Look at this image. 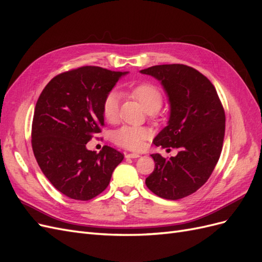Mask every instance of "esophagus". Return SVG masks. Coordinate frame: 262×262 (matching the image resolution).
I'll list each match as a JSON object with an SVG mask.
<instances>
[{"mask_svg": "<svg viewBox=\"0 0 262 262\" xmlns=\"http://www.w3.org/2000/svg\"><path fill=\"white\" fill-rule=\"evenodd\" d=\"M140 157V154L138 153H128L125 154V158H138Z\"/></svg>", "mask_w": 262, "mask_h": 262, "instance_id": "34e87169", "label": "esophagus"}]
</instances>
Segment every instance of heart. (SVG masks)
Listing matches in <instances>:
<instances>
[{
	"mask_svg": "<svg viewBox=\"0 0 262 262\" xmlns=\"http://www.w3.org/2000/svg\"><path fill=\"white\" fill-rule=\"evenodd\" d=\"M130 96L138 100L147 113L155 116L163 105L162 91L152 83H141L130 90ZM102 116L110 123H115L119 117V95L112 91L105 95L101 102ZM150 131L143 126L123 125L114 133V142L119 146L131 150H140L144 147Z\"/></svg>",
	"mask_w": 262,
	"mask_h": 262,
	"instance_id": "1",
	"label": "heart"
}]
</instances>
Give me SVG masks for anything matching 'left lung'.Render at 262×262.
Segmentation results:
<instances>
[{
  "instance_id": "obj_1",
  "label": "left lung",
  "mask_w": 262,
  "mask_h": 262,
  "mask_svg": "<svg viewBox=\"0 0 262 262\" xmlns=\"http://www.w3.org/2000/svg\"><path fill=\"white\" fill-rule=\"evenodd\" d=\"M141 73L161 81L170 102L168 125L153 143L178 149L170 158L150 155L155 168L145 184L163 199H182L208 181L219 162L225 134L224 108L209 78L191 67L162 64Z\"/></svg>"
}]
</instances>
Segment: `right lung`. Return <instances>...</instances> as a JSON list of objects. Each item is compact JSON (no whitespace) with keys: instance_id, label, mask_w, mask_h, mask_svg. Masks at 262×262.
I'll list each match as a JSON object with an SVG mask.
<instances>
[{"instance_id":"1","label":"right lung","mask_w":262,"mask_h":262,"mask_svg":"<svg viewBox=\"0 0 262 262\" xmlns=\"http://www.w3.org/2000/svg\"><path fill=\"white\" fill-rule=\"evenodd\" d=\"M125 73L92 66L69 70L54 76L37 100L34 155L51 185L71 199L87 201L101 193L123 160L108 145L97 153L86 144L105 125L102 99Z\"/></svg>"}]
</instances>
